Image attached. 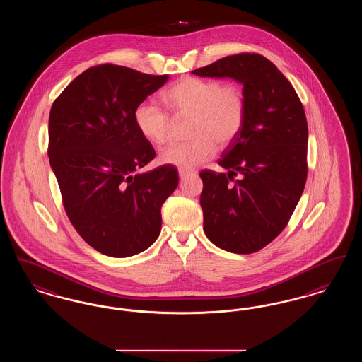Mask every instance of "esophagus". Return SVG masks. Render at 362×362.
Returning <instances> with one entry per match:
<instances>
[{
	"mask_svg": "<svg viewBox=\"0 0 362 362\" xmlns=\"http://www.w3.org/2000/svg\"><path fill=\"white\" fill-rule=\"evenodd\" d=\"M191 173H192L187 171V170H179V177H180V179H185V177H187Z\"/></svg>",
	"mask_w": 362,
	"mask_h": 362,
	"instance_id": "esophagus-1",
	"label": "esophagus"
}]
</instances>
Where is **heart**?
Masks as SVG:
<instances>
[{"instance_id":"obj_1","label":"heart","mask_w":362,"mask_h":362,"mask_svg":"<svg viewBox=\"0 0 362 362\" xmlns=\"http://www.w3.org/2000/svg\"><path fill=\"white\" fill-rule=\"evenodd\" d=\"M163 100L176 119L191 118L189 142L173 144L158 156L161 164L192 170L211 158L216 144L228 146L240 134L247 117V99L240 86L218 80L183 77L163 92ZM141 136L155 145L170 141L171 115L155 104L142 103L134 111Z\"/></svg>"}]
</instances>
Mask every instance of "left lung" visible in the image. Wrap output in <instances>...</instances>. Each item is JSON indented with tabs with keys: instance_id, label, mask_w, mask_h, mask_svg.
<instances>
[{
	"instance_id": "1",
	"label": "left lung",
	"mask_w": 362,
	"mask_h": 362,
	"mask_svg": "<svg viewBox=\"0 0 362 362\" xmlns=\"http://www.w3.org/2000/svg\"><path fill=\"white\" fill-rule=\"evenodd\" d=\"M192 73L243 84L244 127L218 160L228 173H199L201 207L213 244L235 254L257 252L285 229L305 187L304 107L288 78L260 54L228 55ZM238 173L241 179L235 181Z\"/></svg>"
}]
</instances>
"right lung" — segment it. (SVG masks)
I'll return each instance as SVG.
<instances>
[{
	"label": "right lung",
	"instance_id": "add662e5",
	"mask_svg": "<svg viewBox=\"0 0 362 362\" xmlns=\"http://www.w3.org/2000/svg\"><path fill=\"white\" fill-rule=\"evenodd\" d=\"M167 80L103 64L77 76L52 103L47 153L62 204L78 235L107 257L151 247L161 206L177 187L173 165L138 173L156 152L138 132L134 111Z\"/></svg>",
	"mask_w": 362,
	"mask_h": 362
}]
</instances>
